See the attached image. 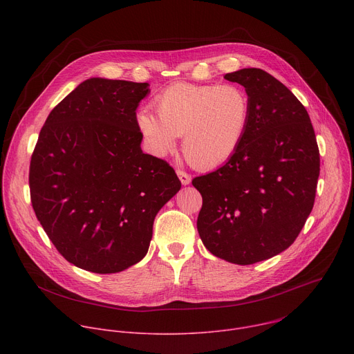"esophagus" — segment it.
Listing matches in <instances>:
<instances>
[{"instance_id":"1","label":"esophagus","mask_w":354,"mask_h":354,"mask_svg":"<svg viewBox=\"0 0 354 354\" xmlns=\"http://www.w3.org/2000/svg\"><path fill=\"white\" fill-rule=\"evenodd\" d=\"M176 174H178V176H179V179H180V182H182V185H189L190 183V180H192V176L189 175V174H186L185 171H182V169H178L176 171Z\"/></svg>"}]
</instances>
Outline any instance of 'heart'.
I'll use <instances>...</instances> for the list:
<instances>
[{
	"mask_svg": "<svg viewBox=\"0 0 354 354\" xmlns=\"http://www.w3.org/2000/svg\"><path fill=\"white\" fill-rule=\"evenodd\" d=\"M157 115L142 109L137 127L154 154L165 156L183 136V154L197 169L227 164L239 149L250 120V99L238 84L178 82L154 99Z\"/></svg>",
	"mask_w": 354,
	"mask_h": 354,
	"instance_id": "1",
	"label": "heart"
}]
</instances>
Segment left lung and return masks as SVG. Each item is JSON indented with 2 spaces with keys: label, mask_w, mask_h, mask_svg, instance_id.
Wrapping results in <instances>:
<instances>
[{
  "label": "left lung",
  "mask_w": 354,
  "mask_h": 354,
  "mask_svg": "<svg viewBox=\"0 0 354 354\" xmlns=\"http://www.w3.org/2000/svg\"><path fill=\"white\" fill-rule=\"evenodd\" d=\"M250 99V120L235 156L192 185L203 197L197 231L205 246L235 265L286 250L315 200L319 149L308 112L294 93L261 68L224 75Z\"/></svg>",
  "instance_id": "obj_1"
}]
</instances>
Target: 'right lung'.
I'll return each mask as SVG.
<instances>
[{"label":"right lung","instance_id":"add662e5","mask_svg":"<svg viewBox=\"0 0 354 354\" xmlns=\"http://www.w3.org/2000/svg\"><path fill=\"white\" fill-rule=\"evenodd\" d=\"M149 84L89 78L50 112L30 160V200L60 254L108 274L148 252L156 216L180 189L172 167L144 154L136 109Z\"/></svg>","mask_w":354,"mask_h":354}]
</instances>
